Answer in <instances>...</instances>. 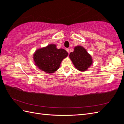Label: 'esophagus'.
I'll list each match as a JSON object with an SVG mask.
<instances>
[{
    "instance_id": "34e87169",
    "label": "esophagus",
    "mask_w": 124,
    "mask_h": 124,
    "mask_svg": "<svg viewBox=\"0 0 124 124\" xmlns=\"http://www.w3.org/2000/svg\"><path fill=\"white\" fill-rule=\"evenodd\" d=\"M66 51H67V52H68V53H69V48H66Z\"/></svg>"
}]
</instances>
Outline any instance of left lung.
<instances>
[{
    "mask_svg": "<svg viewBox=\"0 0 124 124\" xmlns=\"http://www.w3.org/2000/svg\"><path fill=\"white\" fill-rule=\"evenodd\" d=\"M69 57L74 67L81 71L87 70L93 63L91 55L82 46L75 47L74 51L70 53Z\"/></svg>",
    "mask_w": 124,
    "mask_h": 124,
    "instance_id": "8db88e82",
    "label": "left lung"
}]
</instances>
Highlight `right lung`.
<instances>
[{
    "instance_id": "1",
    "label": "right lung",
    "mask_w": 124,
    "mask_h": 124,
    "mask_svg": "<svg viewBox=\"0 0 124 124\" xmlns=\"http://www.w3.org/2000/svg\"><path fill=\"white\" fill-rule=\"evenodd\" d=\"M62 48H57L54 44L37 50L33 55L35 65L41 70L47 73L55 72L59 68L63 58L68 56Z\"/></svg>"
}]
</instances>
